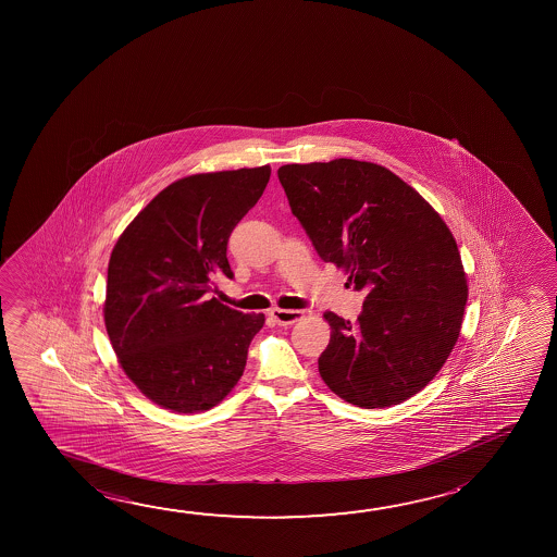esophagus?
Instances as JSON below:
<instances>
[{
  "mask_svg": "<svg viewBox=\"0 0 557 557\" xmlns=\"http://www.w3.org/2000/svg\"><path fill=\"white\" fill-rule=\"evenodd\" d=\"M270 317H272L274 322H277L280 326H287V324H293V322L302 319V310L272 309L270 310Z\"/></svg>",
  "mask_w": 557,
  "mask_h": 557,
  "instance_id": "34e87169",
  "label": "esophagus"
}]
</instances>
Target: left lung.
<instances>
[{
	"label": "left lung",
	"mask_w": 557,
	"mask_h": 557,
	"mask_svg": "<svg viewBox=\"0 0 557 557\" xmlns=\"http://www.w3.org/2000/svg\"><path fill=\"white\" fill-rule=\"evenodd\" d=\"M277 176L320 258L366 292L356 322L324 312L322 381L367 410L408 400L445 366L462 326L468 283L450 228L381 164H283Z\"/></svg>",
	"instance_id": "obj_1"
}]
</instances>
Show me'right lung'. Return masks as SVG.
<instances>
[{"label": "right lung", "instance_id": "obj_1", "mask_svg": "<svg viewBox=\"0 0 557 557\" xmlns=\"http://www.w3.org/2000/svg\"><path fill=\"white\" fill-rule=\"evenodd\" d=\"M272 169L184 176L139 211L112 248L104 326L120 367L161 408L194 413L227 396L264 314L218 301L233 277L227 243L260 200Z\"/></svg>", "mask_w": 557, "mask_h": 557}]
</instances>
